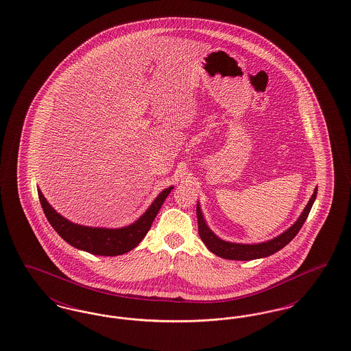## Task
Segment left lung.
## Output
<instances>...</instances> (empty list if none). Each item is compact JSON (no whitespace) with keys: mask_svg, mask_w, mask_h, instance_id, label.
<instances>
[{"mask_svg":"<svg viewBox=\"0 0 351 351\" xmlns=\"http://www.w3.org/2000/svg\"><path fill=\"white\" fill-rule=\"evenodd\" d=\"M317 196V188H315V192L311 197L309 202L306 204L305 209L302 210L299 219L284 233L278 235L276 238L262 242V243H255V245H242V243H232L219 239L216 234L213 233L208 225L205 223V219L202 217L201 213L200 205L197 204L196 213H197V223H199V234H200L201 241L205 243V246L216 254L218 256L223 259H232V261H252V259H259V258H266L268 255L275 254L276 251L282 250L285 245H288L296 234L300 232L301 226L306 221L308 215L312 209V205L316 200Z\"/></svg>","mask_w":351,"mask_h":351,"instance_id":"left-lung-1","label":"left lung"}]
</instances>
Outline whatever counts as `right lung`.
I'll return each mask as SVG.
<instances>
[{
    "mask_svg": "<svg viewBox=\"0 0 351 351\" xmlns=\"http://www.w3.org/2000/svg\"><path fill=\"white\" fill-rule=\"evenodd\" d=\"M172 188L173 186L165 189L151 204L150 208L142 215V217L138 218L132 225L121 229L89 228L73 223L68 221L67 218L60 216L51 206L49 201L45 199L40 191H38V196L51 226L71 246L95 255L116 256L129 252L139 245V242L150 230L154 219Z\"/></svg>",
    "mask_w": 351,
    "mask_h": 351,
    "instance_id": "1",
    "label": "right lung"
}]
</instances>
